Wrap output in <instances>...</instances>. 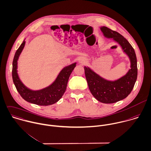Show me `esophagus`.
Returning a JSON list of instances; mask_svg holds the SVG:
<instances>
[{
    "instance_id": "1",
    "label": "esophagus",
    "mask_w": 151,
    "mask_h": 151,
    "mask_svg": "<svg viewBox=\"0 0 151 151\" xmlns=\"http://www.w3.org/2000/svg\"><path fill=\"white\" fill-rule=\"evenodd\" d=\"M79 63L81 64H84L87 63V60L85 59V58H81L80 60H79Z\"/></svg>"
}]
</instances>
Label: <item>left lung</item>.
Here are the masks:
<instances>
[{
    "instance_id": "obj_1",
    "label": "left lung",
    "mask_w": 151,
    "mask_h": 151,
    "mask_svg": "<svg viewBox=\"0 0 151 151\" xmlns=\"http://www.w3.org/2000/svg\"><path fill=\"white\" fill-rule=\"evenodd\" d=\"M100 29L105 37L112 38L119 44L131 61V69L126 75L114 81L106 80L84 67L86 80L93 96L101 102L112 104L125 99L132 91L137 78V60L134 48L124 36L105 26Z\"/></svg>"
}]
</instances>
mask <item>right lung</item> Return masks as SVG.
I'll use <instances>...</instances> for the list:
<instances>
[{
	"label": "right lung",
	"mask_w": 151,
	"mask_h": 151,
	"mask_svg": "<svg viewBox=\"0 0 151 151\" xmlns=\"http://www.w3.org/2000/svg\"><path fill=\"white\" fill-rule=\"evenodd\" d=\"M24 45V40L16 51L12 64V78L17 91L24 100L36 105L47 106L57 102L65 91L70 76L75 68L76 63L64 67L50 86L38 91L31 90L22 83L17 73V60Z\"/></svg>",
	"instance_id": "add662e5"
}]
</instances>
